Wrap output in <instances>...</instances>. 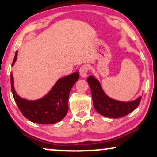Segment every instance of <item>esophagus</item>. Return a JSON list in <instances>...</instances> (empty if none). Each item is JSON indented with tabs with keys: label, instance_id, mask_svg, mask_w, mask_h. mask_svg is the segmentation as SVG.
Masks as SVG:
<instances>
[{
	"label": "esophagus",
	"instance_id": "34e87169",
	"mask_svg": "<svg viewBox=\"0 0 157 157\" xmlns=\"http://www.w3.org/2000/svg\"><path fill=\"white\" fill-rule=\"evenodd\" d=\"M88 71H89V67L87 65H83L81 66L79 69V72H80V75L82 78H86L87 76Z\"/></svg>",
	"mask_w": 157,
	"mask_h": 157
}]
</instances>
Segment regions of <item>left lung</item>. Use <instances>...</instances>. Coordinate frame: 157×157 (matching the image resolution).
<instances>
[{
    "label": "left lung",
    "mask_w": 157,
    "mask_h": 157,
    "mask_svg": "<svg viewBox=\"0 0 157 157\" xmlns=\"http://www.w3.org/2000/svg\"><path fill=\"white\" fill-rule=\"evenodd\" d=\"M87 81L91 88L94 108L104 117L113 119L124 117L132 112L140 104L141 96L129 101H121L109 97L103 90L98 79L92 75L89 76Z\"/></svg>",
    "instance_id": "1"
}]
</instances>
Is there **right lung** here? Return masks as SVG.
Masks as SVG:
<instances>
[{
	"label": "right lung",
	"mask_w": 157,
	"mask_h": 157,
	"mask_svg": "<svg viewBox=\"0 0 157 157\" xmlns=\"http://www.w3.org/2000/svg\"><path fill=\"white\" fill-rule=\"evenodd\" d=\"M17 56L18 51L15 54L12 66L16 63ZM78 78V71L62 77L56 81L48 93L42 98L36 100H28L21 97L16 93L14 87L13 76L11 73V91L19 110L26 119L33 123L55 124L61 121L67 114L70 91Z\"/></svg>",
	"instance_id": "add662e5"
}]
</instances>
